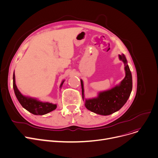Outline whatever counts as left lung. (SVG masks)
<instances>
[{
  "label": "left lung",
  "mask_w": 158,
  "mask_h": 158,
  "mask_svg": "<svg viewBox=\"0 0 158 158\" xmlns=\"http://www.w3.org/2000/svg\"><path fill=\"white\" fill-rule=\"evenodd\" d=\"M118 58L124 64L126 76L119 84L114 87L99 92L96 98L85 99L83 82L80 80L83 100L85 101V107L92 112L102 115L112 114L121 108L130 96L133 87L131 73L125 55H118Z\"/></svg>",
  "instance_id": "1"
}]
</instances>
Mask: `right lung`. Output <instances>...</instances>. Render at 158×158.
<instances>
[{
    "instance_id": "1",
    "label": "right lung",
    "mask_w": 158,
    "mask_h": 158,
    "mask_svg": "<svg viewBox=\"0 0 158 158\" xmlns=\"http://www.w3.org/2000/svg\"><path fill=\"white\" fill-rule=\"evenodd\" d=\"M13 89L15 91V96L19 101L21 105L27 111L34 115H43L48 114L52 111L56 109L57 105L50 103L49 102H43L38 99L31 98L29 96H23L21 92L18 89L16 83H15V71L13 73ZM65 80H63L60 85L61 89L63 83Z\"/></svg>"
}]
</instances>
